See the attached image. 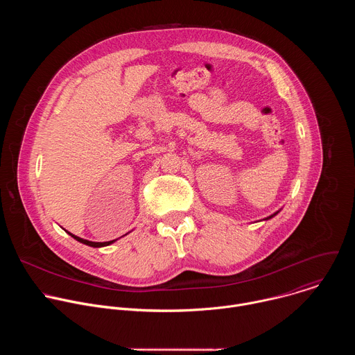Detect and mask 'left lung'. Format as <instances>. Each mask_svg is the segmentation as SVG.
Masks as SVG:
<instances>
[{
	"mask_svg": "<svg viewBox=\"0 0 355 355\" xmlns=\"http://www.w3.org/2000/svg\"><path fill=\"white\" fill-rule=\"evenodd\" d=\"M277 214H278V212H277ZM277 214H274V215H271V216H268V218H267V219H271V218H272V216H275V215H277Z\"/></svg>",
	"mask_w": 355,
	"mask_h": 355,
	"instance_id": "8db88e82",
	"label": "left lung"
}]
</instances>
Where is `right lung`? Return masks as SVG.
Instances as JSON below:
<instances>
[{"label":"right lung","mask_w":355,"mask_h":355,"mask_svg":"<svg viewBox=\"0 0 355 355\" xmlns=\"http://www.w3.org/2000/svg\"><path fill=\"white\" fill-rule=\"evenodd\" d=\"M67 232V230H66ZM73 239H76L77 241H80V243H83V244H87V245H89V247H104V245H110V244H112L115 240H111V241H104V243H96V241H89V240H85V239H81V237H78V236H74V234H71L70 232H67Z\"/></svg>","instance_id":"add662e5"}]
</instances>
